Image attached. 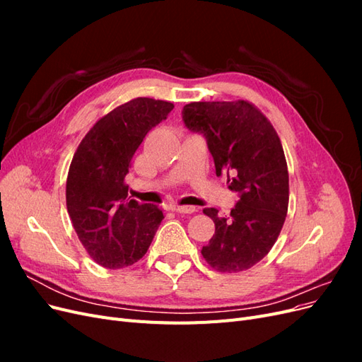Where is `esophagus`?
I'll list each match as a JSON object with an SVG mask.
<instances>
[{
  "instance_id": "34e87169",
  "label": "esophagus",
  "mask_w": 362,
  "mask_h": 362,
  "mask_svg": "<svg viewBox=\"0 0 362 362\" xmlns=\"http://www.w3.org/2000/svg\"><path fill=\"white\" fill-rule=\"evenodd\" d=\"M172 210L177 211V213H182V214H192L194 211H198V208L192 206V205H175Z\"/></svg>"
}]
</instances>
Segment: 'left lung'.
Returning <instances> with one entry per match:
<instances>
[{
	"label": "left lung",
	"mask_w": 362,
	"mask_h": 362,
	"mask_svg": "<svg viewBox=\"0 0 362 362\" xmlns=\"http://www.w3.org/2000/svg\"><path fill=\"white\" fill-rule=\"evenodd\" d=\"M182 120L204 136L216 175L226 173L228 189L238 196L229 216L204 210L216 231L202 257L218 272L250 269L269 254L286 222L288 170L281 140L267 117L246 101L190 103Z\"/></svg>",
	"instance_id": "obj_1"
}]
</instances>
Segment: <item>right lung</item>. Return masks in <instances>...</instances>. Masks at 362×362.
Returning <instances> with one entry per match:
<instances>
[{"mask_svg":"<svg viewBox=\"0 0 362 362\" xmlns=\"http://www.w3.org/2000/svg\"><path fill=\"white\" fill-rule=\"evenodd\" d=\"M173 104L136 98L98 120L72 158L66 206L80 242L98 264L120 269L146 254L164 218L158 205L128 198L124 180L149 131Z\"/></svg>","mask_w":362,"mask_h":362,"instance_id":"obj_1","label":"right lung"}]
</instances>
